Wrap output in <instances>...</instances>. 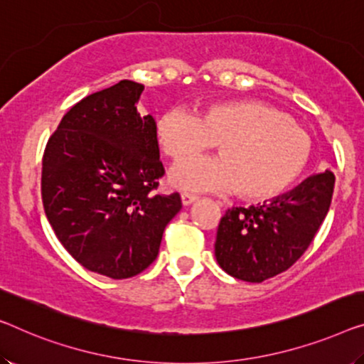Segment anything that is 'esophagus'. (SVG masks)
Masks as SVG:
<instances>
[{"label": "esophagus", "instance_id": "1", "mask_svg": "<svg viewBox=\"0 0 364 364\" xmlns=\"http://www.w3.org/2000/svg\"><path fill=\"white\" fill-rule=\"evenodd\" d=\"M196 200H198V196H194V194H188V193H183L181 194L183 205H189V204L196 203Z\"/></svg>", "mask_w": 364, "mask_h": 364}]
</instances>
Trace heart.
<instances>
[{
	"label": "heart",
	"instance_id": "1",
	"mask_svg": "<svg viewBox=\"0 0 364 364\" xmlns=\"http://www.w3.org/2000/svg\"><path fill=\"white\" fill-rule=\"evenodd\" d=\"M161 154L175 164L215 144L217 159L173 168L168 183L183 191H237L250 203L281 196L306 170L312 142L287 114L255 100L217 102L196 114L171 109L155 124Z\"/></svg>",
	"mask_w": 364,
	"mask_h": 364
}]
</instances>
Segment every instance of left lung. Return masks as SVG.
<instances>
[{
	"mask_svg": "<svg viewBox=\"0 0 364 364\" xmlns=\"http://www.w3.org/2000/svg\"><path fill=\"white\" fill-rule=\"evenodd\" d=\"M333 186L335 175L325 170L269 203L229 209L217 229V263L248 283H262L291 268L322 225Z\"/></svg>",
	"mask_w": 364,
	"mask_h": 364,
	"instance_id": "left-lung-1",
	"label": "left lung"
}]
</instances>
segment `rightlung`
<instances>
[{
    "label": "right lung",
    "mask_w": 364,
    "mask_h": 364,
    "mask_svg": "<svg viewBox=\"0 0 364 364\" xmlns=\"http://www.w3.org/2000/svg\"><path fill=\"white\" fill-rule=\"evenodd\" d=\"M144 85L122 80L65 114L42 159V203L53 232L86 269L112 279L155 262L180 194L164 176L155 121L137 111Z\"/></svg>",
    "instance_id": "1"
}]
</instances>
